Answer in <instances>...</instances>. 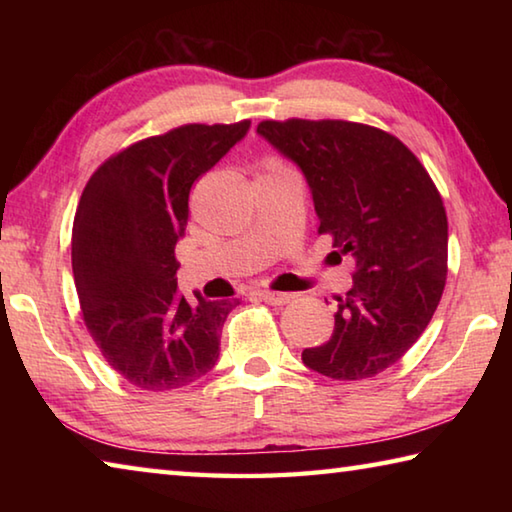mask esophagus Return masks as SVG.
I'll return each mask as SVG.
<instances>
[{"label":"esophagus","mask_w":512,"mask_h":512,"mask_svg":"<svg viewBox=\"0 0 512 512\" xmlns=\"http://www.w3.org/2000/svg\"><path fill=\"white\" fill-rule=\"evenodd\" d=\"M257 296L262 298L264 302L273 307H280V305H287V302L293 298L291 293H277V291H257Z\"/></svg>","instance_id":"obj_1"}]
</instances>
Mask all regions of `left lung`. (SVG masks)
<instances>
[{"label":"left lung","instance_id":"1","mask_svg":"<svg viewBox=\"0 0 512 512\" xmlns=\"http://www.w3.org/2000/svg\"><path fill=\"white\" fill-rule=\"evenodd\" d=\"M257 133L305 176L320 235L357 264L334 332L302 352L332 379L400 361L436 311L447 277V214L420 160L379 128L341 119L262 121Z\"/></svg>","mask_w":512,"mask_h":512}]
</instances>
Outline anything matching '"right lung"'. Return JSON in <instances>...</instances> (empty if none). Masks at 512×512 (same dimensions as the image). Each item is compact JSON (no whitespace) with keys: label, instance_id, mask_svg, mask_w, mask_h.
Masks as SVG:
<instances>
[{"label":"right lung","instance_id":"obj_1","mask_svg":"<svg viewBox=\"0 0 512 512\" xmlns=\"http://www.w3.org/2000/svg\"><path fill=\"white\" fill-rule=\"evenodd\" d=\"M248 128V119L173 128L112 155L83 189L72 230L83 320L103 359L142 391L189 386L219 359L223 323L239 300L180 296L176 244L192 185Z\"/></svg>","mask_w":512,"mask_h":512}]
</instances>
